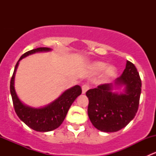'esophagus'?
Segmentation results:
<instances>
[{"label": "esophagus", "instance_id": "1", "mask_svg": "<svg viewBox=\"0 0 156 156\" xmlns=\"http://www.w3.org/2000/svg\"><path fill=\"white\" fill-rule=\"evenodd\" d=\"M82 94H85L86 92L90 89V85L88 84H83L82 87Z\"/></svg>", "mask_w": 156, "mask_h": 156}]
</instances>
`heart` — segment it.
<instances>
[{
	"instance_id": "obj_1",
	"label": "heart",
	"mask_w": 156,
	"mask_h": 156,
	"mask_svg": "<svg viewBox=\"0 0 156 156\" xmlns=\"http://www.w3.org/2000/svg\"><path fill=\"white\" fill-rule=\"evenodd\" d=\"M106 66H107V65L102 62H95L93 65V68L97 72H101V71L104 70L106 68ZM115 71L114 68H108L106 72V78H112V77H113L115 75Z\"/></svg>"
}]
</instances>
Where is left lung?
<instances>
[{
	"label": "left lung",
	"mask_w": 156,
	"mask_h": 156,
	"mask_svg": "<svg viewBox=\"0 0 156 156\" xmlns=\"http://www.w3.org/2000/svg\"><path fill=\"white\" fill-rule=\"evenodd\" d=\"M116 85H125V93H112V84H103L86 92L89 100L87 113L96 128L115 132L127 126L137 112L141 94L140 77L135 66L127 61L126 67L115 80Z\"/></svg>",
	"instance_id": "left-lung-1"
}]
</instances>
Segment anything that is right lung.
<instances>
[{"instance_id": "1", "label": "right lung", "mask_w": 156, "mask_h": 156, "mask_svg": "<svg viewBox=\"0 0 156 156\" xmlns=\"http://www.w3.org/2000/svg\"><path fill=\"white\" fill-rule=\"evenodd\" d=\"M48 48H38L26 52L23 54L17 62L14 69L13 74L10 80V94L12 96V103L16 113L18 117L29 127L36 131L47 132L55 130L61 125L65 119L71 105L75 99L81 94L82 90L80 86L67 90L57 100H55L48 106L41 108H33L26 106L22 103L16 94L14 89V76L20 59L36 52L48 51Z\"/></svg>"}]
</instances>
